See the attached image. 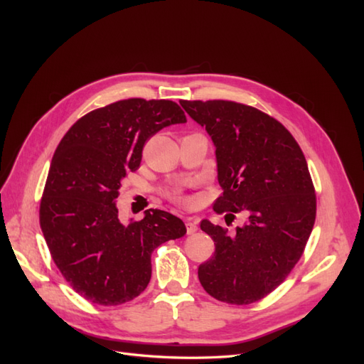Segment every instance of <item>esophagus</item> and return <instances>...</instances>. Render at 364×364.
Listing matches in <instances>:
<instances>
[{
	"instance_id": "1",
	"label": "esophagus",
	"mask_w": 364,
	"mask_h": 364,
	"mask_svg": "<svg viewBox=\"0 0 364 364\" xmlns=\"http://www.w3.org/2000/svg\"><path fill=\"white\" fill-rule=\"evenodd\" d=\"M186 228H187V235H193L198 230V221L196 220H187L186 221Z\"/></svg>"
}]
</instances>
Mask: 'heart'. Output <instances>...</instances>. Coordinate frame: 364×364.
<instances>
[{"instance_id":"1","label":"heart","mask_w":364,"mask_h":364,"mask_svg":"<svg viewBox=\"0 0 364 364\" xmlns=\"http://www.w3.org/2000/svg\"><path fill=\"white\" fill-rule=\"evenodd\" d=\"M168 196L171 200H174V202H178V203L183 202V196L180 195V190H174V192H171Z\"/></svg>"}]
</instances>
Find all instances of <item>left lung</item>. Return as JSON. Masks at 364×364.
I'll use <instances>...</instances> for the list:
<instances>
[{
  "instance_id": "obj_1",
  "label": "left lung",
  "mask_w": 364,
  "mask_h": 364,
  "mask_svg": "<svg viewBox=\"0 0 364 364\" xmlns=\"http://www.w3.org/2000/svg\"><path fill=\"white\" fill-rule=\"evenodd\" d=\"M215 144L223 195L214 211L235 232L200 223L215 252L199 265L203 289L227 304L247 305L273 292L304 254L316 221V190L307 161L277 119L230 100H181ZM231 220H228V218Z\"/></svg>"
}]
</instances>
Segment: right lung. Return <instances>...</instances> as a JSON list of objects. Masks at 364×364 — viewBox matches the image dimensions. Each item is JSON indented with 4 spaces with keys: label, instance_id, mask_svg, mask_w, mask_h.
<instances>
[{
    "label": "right lung",
    "instance_id": "add662e5",
    "mask_svg": "<svg viewBox=\"0 0 364 364\" xmlns=\"http://www.w3.org/2000/svg\"><path fill=\"white\" fill-rule=\"evenodd\" d=\"M186 121L176 102L127 99L84 114L57 146L40 224L55 267L87 301L110 307L139 296L151 277V252L186 235L184 223L161 209L125 225L117 208L146 141Z\"/></svg>",
    "mask_w": 364,
    "mask_h": 364
}]
</instances>
